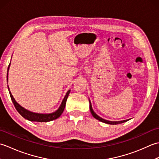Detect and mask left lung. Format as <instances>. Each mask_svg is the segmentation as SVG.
<instances>
[{"instance_id":"left-lung-1","label":"left lung","mask_w":159,"mask_h":159,"mask_svg":"<svg viewBox=\"0 0 159 159\" xmlns=\"http://www.w3.org/2000/svg\"><path fill=\"white\" fill-rule=\"evenodd\" d=\"M89 109H90V111H91V113L92 114V116H93V117H95L96 119H97L98 120H99L100 121H102V122L104 123H106V124H121V123H124L125 121H127L128 120H123V121H107L102 119V118H101L100 117H99L98 116H97V115L93 112V111L92 109V104H91V102H89Z\"/></svg>"}]
</instances>
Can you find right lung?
I'll return each mask as SVG.
<instances>
[{
    "instance_id": "right-lung-1",
    "label": "right lung",
    "mask_w": 159,
    "mask_h": 159,
    "mask_svg": "<svg viewBox=\"0 0 159 159\" xmlns=\"http://www.w3.org/2000/svg\"><path fill=\"white\" fill-rule=\"evenodd\" d=\"M8 70H9V67H8ZM8 89H9V87H8ZM70 92V90H69L68 92H67L66 96L64 97V99L62 101L60 107L59 108V109L57 111H55V113H50V114H39V113H35L31 112V111H29L26 109H24L23 107H22L20 105V104L17 103V102L15 100V99L13 98V97L11 95V93L10 92H9V94H10V97H11V99L12 100L13 104H14V107L16 109L17 111H18V112L20 115H21V116L24 118H25V119L28 120L29 121H32L47 122V121H50L57 119V118L59 117L62 114V113L64 111V109H65L67 97H68Z\"/></svg>"
}]
</instances>
